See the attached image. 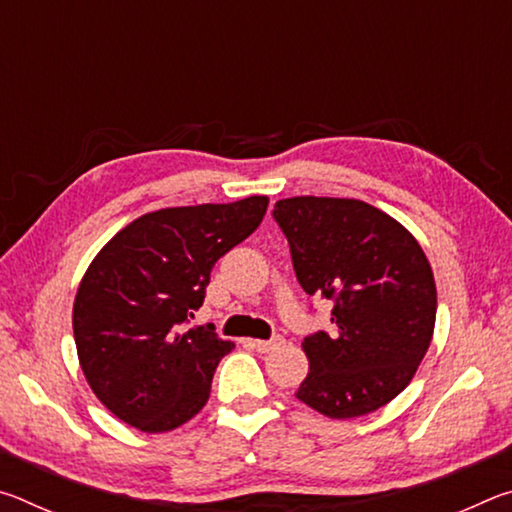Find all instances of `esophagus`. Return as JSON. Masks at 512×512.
<instances>
[{
  "instance_id": "esophagus-1",
  "label": "esophagus",
  "mask_w": 512,
  "mask_h": 512,
  "mask_svg": "<svg viewBox=\"0 0 512 512\" xmlns=\"http://www.w3.org/2000/svg\"><path fill=\"white\" fill-rule=\"evenodd\" d=\"M248 348H253V350H257V352H271V350H275L277 345H282V339L280 336H275V339H271V341H259V339H246L244 341Z\"/></svg>"
}]
</instances>
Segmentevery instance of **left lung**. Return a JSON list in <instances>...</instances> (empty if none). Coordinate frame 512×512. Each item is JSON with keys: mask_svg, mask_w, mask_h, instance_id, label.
Listing matches in <instances>:
<instances>
[{"mask_svg": "<svg viewBox=\"0 0 512 512\" xmlns=\"http://www.w3.org/2000/svg\"><path fill=\"white\" fill-rule=\"evenodd\" d=\"M273 216L300 287L334 302V332L302 341L309 372L296 397L334 420L377 411L429 350L436 282L427 255L400 221L357 198H282Z\"/></svg>", "mask_w": 512, "mask_h": 512, "instance_id": "obj_1", "label": "left lung"}]
</instances>
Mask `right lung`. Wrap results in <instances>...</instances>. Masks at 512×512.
Here are the masks:
<instances>
[{
	"label": "right lung",
	"mask_w": 512,
	"mask_h": 512,
	"mask_svg": "<svg viewBox=\"0 0 512 512\" xmlns=\"http://www.w3.org/2000/svg\"><path fill=\"white\" fill-rule=\"evenodd\" d=\"M266 207V196H248L149 212L92 259L74 300V341L92 393L119 420L164 433L203 409L235 343L187 323L216 259L253 235Z\"/></svg>",
	"instance_id": "add662e5"
}]
</instances>
